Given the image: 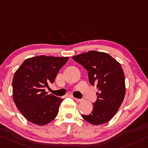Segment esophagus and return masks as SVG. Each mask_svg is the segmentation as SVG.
<instances>
[{
	"label": "esophagus",
	"instance_id": "esophagus-1",
	"mask_svg": "<svg viewBox=\"0 0 148 148\" xmlns=\"http://www.w3.org/2000/svg\"><path fill=\"white\" fill-rule=\"evenodd\" d=\"M74 99H75V101H78V102H80V101H82V99H77V98H74Z\"/></svg>",
	"mask_w": 148,
	"mask_h": 148
}]
</instances>
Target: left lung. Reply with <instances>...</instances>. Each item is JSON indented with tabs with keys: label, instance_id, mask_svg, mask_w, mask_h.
Here are the masks:
<instances>
[{
	"label": "left lung",
	"instance_id": "left-lung-1",
	"mask_svg": "<svg viewBox=\"0 0 148 148\" xmlns=\"http://www.w3.org/2000/svg\"><path fill=\"white\" fill-rule=\"evenodd\" d=\"M72 58L88 71L90 84L99 89L92 112L82 117L92 125L106 123L114 116L125 97V75L121 64L108 54L96 51Z\"/></svg>",
	"mask_w": 148,
	"mask_h": 148
}]
</instances>
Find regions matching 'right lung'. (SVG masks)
<instances>
[{"label": "right lung", "mask_w": 148, "mask_h": 148, "mask_svg": "<svg viewBox=\"0 0 148 148\" xmlns=\"http://www.w3.org/2000/svg\"><path fill=\"white\" fill-rule=\"evenodd\" d=\"M69 57H31L23 62L12 79V96L18 109L27 121L44 125L57 116L63 99L47 94L46 88L53 84L60 69Z\"/></svg>", "instance_id": "add662e5"}]
</instances>
